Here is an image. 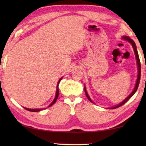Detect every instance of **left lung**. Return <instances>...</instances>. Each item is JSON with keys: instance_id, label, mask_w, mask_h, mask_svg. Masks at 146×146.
<instances>
[{"instance_id": "1", "label": "left lung", "mask_w": 146, "mask_h": 146, "mask_svg": "<svg viewBox=\"0 0 146 146\" xmlns=\"http://www.w3.org/2000/svg\"><path fill=\"white\" fill-rule=\"evenodd\" d=\"M123 39L125 40H127L129 42V43L131 44V46H132L133 48V51H134L135 52V57H136V60H137V68H138V74H137V81H136V84L135 86V88L134 89H133V90L132 91V92H131L130 94H129L127 98H126L124 100H123L122 102H121L119 104L115 106L114 107H111V109H115V108H119L121 106L124 104L125 102H127V101L129 100V99L131 98V96L134 94L135 93V92L137 91V88H138V86H139V81H140V77H141V64H140V60H139V56H138V53H137V48H136V46H135V44L134 42L133 41V40H131V38H129L128 36H123L122 37ZM84 92H85V94H86V97L88 98V99L91 102L93 103V102L91 100V99L90 98L87 92H86V90L85 87H84Z\"/></svg>"}]
</instances>
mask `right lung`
Returning <instances> with one entry per match:
<instances>
[{"label": "right lung", "mask_w": 146, "mask_h": 146, "mask_svg": "<svg viewBox=\"0 0 146 146\" xmlns=\"http://www.w3.org/2000/svg\"><path fill=\"white\" fill-rule=\"evenodd\" d=\"M62 80V78L60 79L59 80V81H58V85H57V88H56V96H55V98H54V100H53V102H52L49 105V106L48 107H50V106H51L52 105H53L56 102V100H57V99H58V95H59V89H58V85H59V83H60V80ZM25 108L27 110H28V111H33V112H36V111H40V110H42V109H29V108Z\"/></svg>", "instance_id": "obj_1"}]
</instances>
